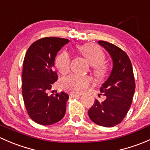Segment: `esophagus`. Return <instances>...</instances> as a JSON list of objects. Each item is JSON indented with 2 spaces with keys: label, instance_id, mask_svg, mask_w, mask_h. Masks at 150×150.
<instances>
[{
  "label": "esophagus",
  "instance_id": "esophagus-1",
  "mask_svg": "<svg viewBox=\"0 0 150 150\" xmlns=\"http://www.w3.org/2000/svg\"><path fill=\"white\" fill-rule=\"evenodd\" d=\"M81 96L80 94H76V93H70L69 94V97L70 98H75V97H79Z\"/></svg>",
  "mask_w": 150,
  "mask_h": 150
}]
</instances>
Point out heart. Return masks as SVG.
Here are the masks:
<instances>
[{"label":"heart","mask_w":150,"mask_h":150,"mask_svg":"<svg viewBox=\"0 0 150 150\" xmlns=\"http://www.w3.org/2000/svg\"><path fill=\"white\" fill-rule=\"evenodd\" d=\"M78 49L85 58L93 66V74L98 78L105 76L107 67L104 64L105 54L102 49L93 43H87L78 46ZM55 65L62 74L69 72L70 67V57L65 51H62L57 57ZM91 80L88 77L71 74L64 77L60 81V86L68 92L72 93H81L84 92L89 86Z\"/></svg>","instance_id":"obj_1"}]
</instances>
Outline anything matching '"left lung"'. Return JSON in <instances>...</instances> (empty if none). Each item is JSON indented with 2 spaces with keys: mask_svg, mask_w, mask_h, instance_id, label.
Segmentation results:
<instances>
[{
  "mask_svg": "<svg viewBox=\"0 0 150 150\" xmlns=\"http://www.w3.org/2000/svg\"><path fill=\"white\" fill-rule=\"evenodd\" d=\"M112 60V69L100 91L106 96L104 102L95 100L88 116L101 126L113 127L124 119L131 107L135 91V81L129 57L117 46L103 40L98 41Z\"/></svg>",
  "mask_w": 150,
  "mask_h": 150,
  "instance_id": "8db88e82",
  "label": "left lung"
}]
</instances>
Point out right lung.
Wrapping results in <instances>:
<instances>
[{"label": "right lung", "instance_id": "add662e5", "mask_svg": "<svg viewBox=\"0 0 150 150\" xmlns=\"http://www.w3.org/2000/svg\"><path fill=\"white\" fill-rule=\"evenodd\" d=\"M67 39L43 38L34 42L25 57L22 70V95L30 118L40 125L60 121L66 112L69 96L64 92L48 95L58 79L54 71L57 53L69 43Z\"/></svg>", "mask_w": 150, "mask_h": 150}]
</instances>
